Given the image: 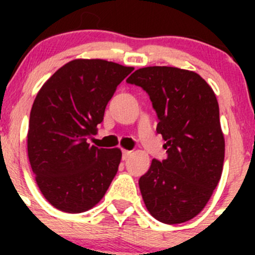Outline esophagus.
<instances>
[{"mask_svg":"<svg viewBox=\"0 0 255 255\" xmlns=\"http://www.w3.org/2000/svg\"><path fill=\"white\" fill-rule=\"evenodd\" d=\"M130 154H132V151H130V150H126V149H125V150H123V155H122L123 160H126V159H127V158H129Z\"/></svg>","mask_w":255,"mask_h":255,"instance_id":"obj_1","label":"esophagus"}]
</instances>
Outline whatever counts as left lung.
<instances>
[{
  "instance_id": "8db88e82",
  "label": "left lung",
  "mask_w": 255,
  "mask_h": 255,
  "mask_svg": "<svg viewBox=\"0 0 255 255\" xmlns=\"http://www.w3.org/2000/svg\"><path fill=\"white\" fill-rule=\"evenodd\" d=\"M127 82L148 92L168 158L151 160L139 179L146 210L166 225L204 210L222 175L225 137L212 87L195 71L173 66L135 70Z\"/></svg>"
}]
</instances>
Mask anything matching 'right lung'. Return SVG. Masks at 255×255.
Returning a JSON list of instances; mask_svg holds the SVG:
<instances>
[{
	"label": "right lung",
	"instance_id": "right-lung-1",
	"mask_svg": "<svg viewBox=\"0 0 255 255\" xmlns=\"http://www.w3.org/2000/svg\"><path fill=\"white\" fill-rule=\"evenodd\" d=\"M102 59H75L55 71L30 110L28 158L45 200L68 213L96 206L117 174L120 148L87 143L116 87L133 71Z\"/></svg>",
	"mask_w": 255,
	"mask_h": 255
}]
</instances>
